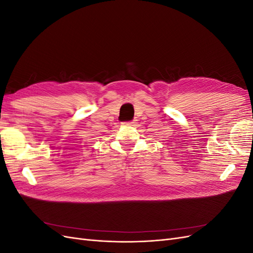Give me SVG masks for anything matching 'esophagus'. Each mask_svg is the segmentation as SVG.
<instances>
[{
  "label": "esophagus",
  "instance_id": "esophagus-1",
  "mask_svg": "<svg viewBox=\"0 0 253 253\" xmlns=\"http://www.w3.org/2000/svg\"><path fill=\"white\" fill-rule=\"evenodd\" d=\"M136 124H137L136 120H132V121H128L126 125H129V126H136Z\"/></svg>",
  "mask_w": 253,
  "mask_h": 253
}]
</instances>
